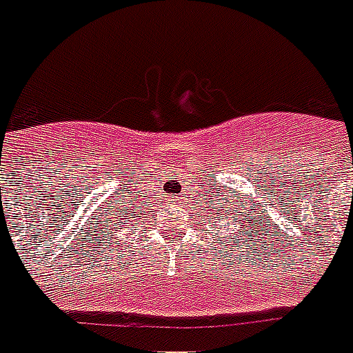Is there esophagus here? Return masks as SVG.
<instances>
[{
    "instance_id": "1",
    "label": "esophagus",
    "mask_w": 353,
    "mask_h": 353,
    "mask_svg": "<svg viewBox=\"0 0 353 353\" xmlns=\"http://www.w3.org/2000/svg\"><path fill=\"white\" fill-rule=\"evenodd\" d=\"M170 203H179V201H181V198H179V196H170Z\"/></svg>"
}]
</instances>
